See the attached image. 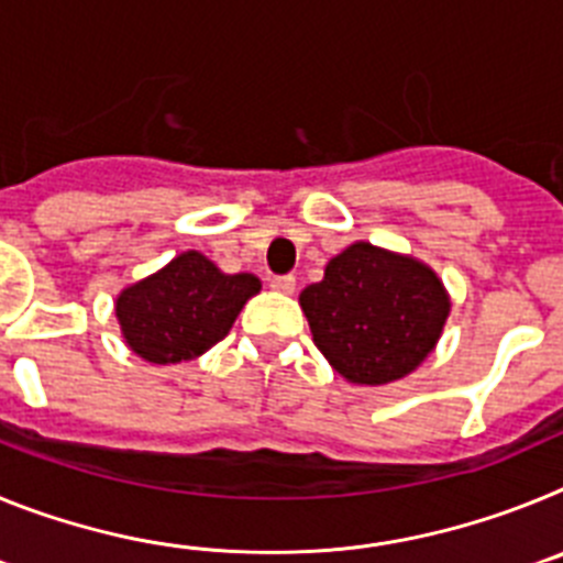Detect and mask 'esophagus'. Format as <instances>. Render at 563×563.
<instances>
[{
  "instance_id": "obj_1",
  "label": "esophagus",
  "mask_w": 563,
  "mask_h": 563,
  "mask_svg": "<svg viewBox=\"0 0 563 563\" xmlns=\"http://www.w3.org/2000/svg\"><path fill=\"white\" fill-rule=\"evenodd\" d=\"M271 287L276 292H287V296H290V292L296 290V276H290V273H287V276H273Z\"/></svg>"
}]
</instances>
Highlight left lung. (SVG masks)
Wrapping results in <instances>:
<instances>
[{
    "label": "left lung",
    "mask_w": 563,
    "mask_h": 563,
    "mask_svg": "<svg viewBox=\"0 0 563 563\" xmlns=\"http://www.w3.org/2000/svg\"><path fill=\"white\" fill-rule=\"evenodd\" d=\"M301 310L321 355L350 383L383 386L415 372L437 346L449 292L429 265L355 242L305 287Z\"/></svg>",
    "instance_id": "left-lung-1"
}]
</instances>
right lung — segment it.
Returning a JSON list of instances; mask_svg holds the SVG:
<instances>
[{
	"label": "right lung",
	"instance_id": "1",
	"mask_svg": "<svg viewBox=\"0 0 563 563\" xmlns=\"http://www.w3.org/2000/svg\"><path fill=\"white\" fill-rule=\"evenodd\" d=\"M258 290L262 282L253 273L228 276L200 251H186L126 287L114 301V316L134 355L166 366L200 357L220 343Z\"/></svg>",
	"mask_w": 563,
	"mask_h": 563
}]
</instances>
